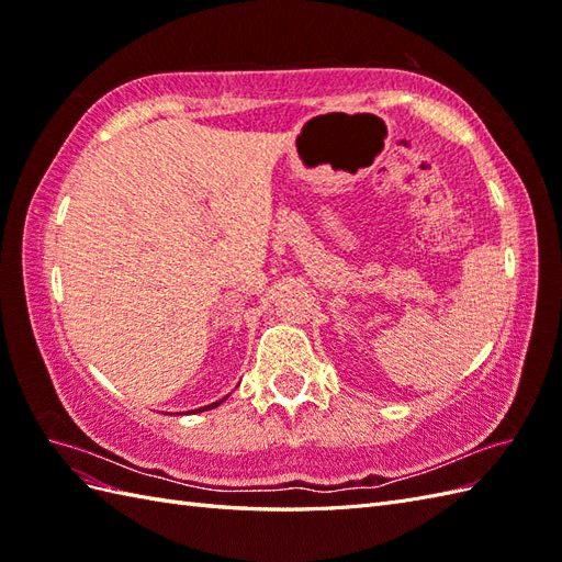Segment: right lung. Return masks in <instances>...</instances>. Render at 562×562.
Wrapping results in <instances>:
<instances>
[{"label": "right lung", "instance_id": "add662e5", "mask_svg": "<svg viewBox=\"0 0 562 562\" xmlns=\"http://www.w3.org/2000/svg\"><path fill=\"white\" fill-rule=\"evenodd\" d=\"M225 400H220V402H213V404H207V407H201L199 412H205V409H213V407H217V404H222Z\"/></svg>", "mask_w": 562, "mask_h": 562}]
</instances>
